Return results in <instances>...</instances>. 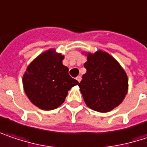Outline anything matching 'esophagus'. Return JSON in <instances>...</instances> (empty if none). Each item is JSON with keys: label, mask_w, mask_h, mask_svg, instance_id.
Instances as JSON below:
<instances>
[{"label": "esophagus", "mask_w": 147, "mask_h": 147, "mask_svg": "<svg viewBox=\"0 0 147 147\" xmlns=\"http://www.w3.org/2000/svg\"><path fill=\"white\" fill-rule=\"evenodd\" d=\"M81 80H82V76H78L76 77V81H77L78 82H80Z\"/></svg>", "instance_id": "34e87169"}]
</instances>
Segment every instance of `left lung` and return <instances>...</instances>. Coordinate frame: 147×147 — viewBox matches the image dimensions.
I'll list each match as a JSON object with an SVG mask.
<instances>
[{"mask_svg": "<svg viewBox=\"0 0 147 147\" xmlns=\"http://www.w3.org/2000/svg\"><path fill=\"white\" fill-rule=\"evenodd\" d=\"M87 72L78 84L87 106L106 113L119 106L128 91V78L120 65L106 52L88 54Z\"/></svg>", "mask_w": 147, "mask_h": 147, "instance_id": "left-lung-1", "label": "left lung"}]
</instances>
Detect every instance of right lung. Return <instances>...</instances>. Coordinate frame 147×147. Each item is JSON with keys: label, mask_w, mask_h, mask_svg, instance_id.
Here are the masks:
<instances>
[{"label": "right lung", "mask_w": 147, "mask_h": 147, "mask_svg": "<svg viewBox=\"0 0 147 147\" xmlns=\"http://www.w3.org/2000/svg\"><path fill=\"white\" fill-rule=\"evenodd\" d=\"M64 56L50 49L28 66L22 83L25 93L35 106L41 109H57L65 99L68 91L78 84L62 64Z\"/></svg>", "instance_id": "1"}]
</instances>
